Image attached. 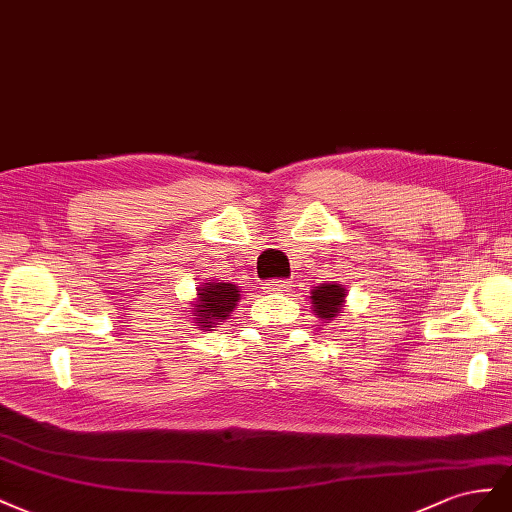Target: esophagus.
<instances>
[{
  "instance_id": "1",
  "label": "esophagus",
  "mask_w": 512,
  "mask_h": 512,
  "mask_svg": "<svg viewBox=\"0 0 512 512\" xmlns=\"http://www.w3.org/2000/svg\"><path fill=\"white\" fill-rule=\"evenodd\" d=\"M266 289L270 291V294H283V291H287V289H289V281H279V279H274V281L266 283Z\"/></svg>"
}]
</instances>
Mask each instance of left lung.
<instances>
[{
    "label": "left lung",
    "instance_id": "1",
    "mask_svg": "<svg viewBox=\"0 0 512 512\" xmlns=\"http://www.w3.org/2000/svg\"><path fill=\"white\" fill-rule=\"evenodd\" d=\"M347 291L343 285L339 283H321L319 287H315L311 291V304L313 311L321 317V319H332L341 313V306L345 302Z\"/></svg>",
    "mask_w": 512,
    "mask_h": 512
}]
</instances>
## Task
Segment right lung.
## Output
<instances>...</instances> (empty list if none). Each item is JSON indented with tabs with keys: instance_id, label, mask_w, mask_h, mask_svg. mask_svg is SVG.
Listing matches in <instances>:
<instances>
[{
	"instance_id": "add662e5",
	"label": "right lung",
	"mask_w": 512,
	"mask_h": 512,
	"mask_svg": "<svg viewBox=\"0 0 512 512\" xmlns=\"http://www.w3.org/2000/svg\"><path fill=\"white\" fill-rule=\"evenodd\" d=\"M240 289L233 283H203L197 289V304H195V324L201 328H214L218 321H223L231 315L238 306Z\"/></svg>"
}]
</instances>
